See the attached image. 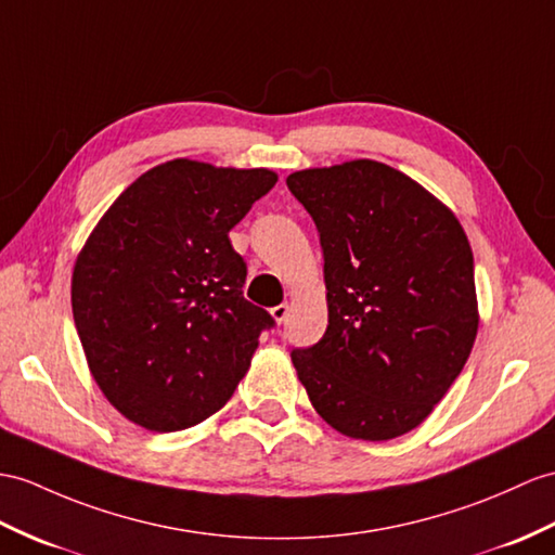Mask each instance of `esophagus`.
Masks as SVG:
<instances>
[{
    "mask_svg": "<svg viewBox=\"0 0 555 555\" xmlns=\"http://www.w3.org/2000/svg\"><path fill=\"white\" fill-rule=\"evenodd\" d=\"M270 315H273V320L278 322V324H282L287 320V315H289V304H280V306H275V308H270Z\"/></svg>",
    "mask_w": 555,
    "mask_h": 555,
    "instance_id": "obj_1",
    "label": "esophagus"
}]
</instances>
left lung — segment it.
<instances>
[{
    "label": "left lung",
    "instance_id": "left-lung-1",
    "mask_svg": "<svg viewBox=\"0 0 555 555\" xmlns=\"http://www.w3.org/2000/svg\"><path fill=\"white\" fill-rule=\"evenodd\" d=\"M324 256L327 332L292 353L315 412L339 434H410L462 374L478 334L473 251L454 211L376 159L287 176Z\"/></svg>",
    "mask_w": 555,
    "mask_h": 555
}]
</instances>
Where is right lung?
I'll list each match as a JSON object with an SVG mask.
<instances>
[{"label":"right lung","instance_id":"obj_1","mask_svg":"<svg viewBox=\"0 0 555 555\" xmlns=\"http://www.w3.org/2000/svg\"><path fill=\"white\" fill-rule=\"evenodd\" d=\"M273 169L169 159L93 225L73 268V318L93 382L131 424L171 434L219 412L273 324L242 296L235 228Z\"/></svg>","mask_w":555,"mask_h":555}]
</instances>
